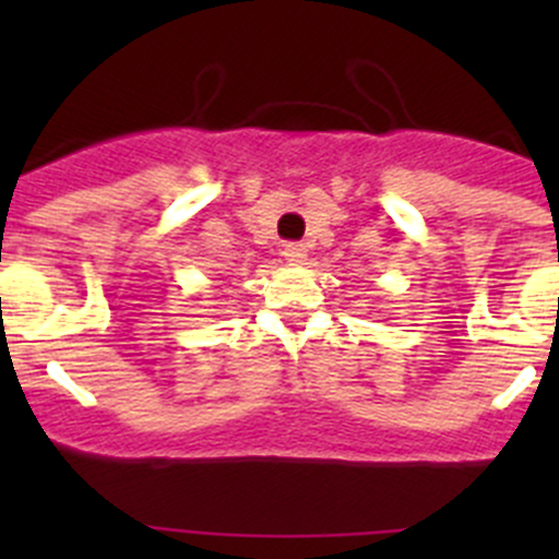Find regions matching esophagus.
Masks as SVG:
<instances>
[{"instance_id":"34e87169","label":"esophagus","mask_w":559,"mask_h":559,"mask_svg":"<svg viewBox=\"0 0 559 559\" xmlns=\"http://www.w3.org/2000/svg\"><path fill=\"white\" fill-rule=\"evenodd\" d=\"M284 257H286V262H289V264H302V262H306L308 251H306V246H302V243H286L284 246Z\"/></svg>"}]
</instances>
